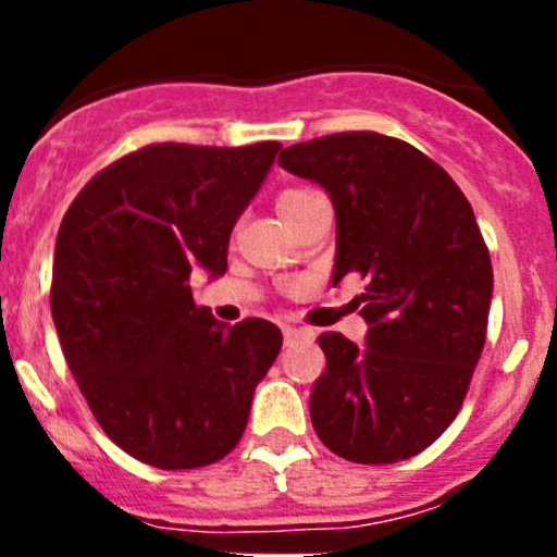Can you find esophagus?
Instances as JSON below:
<instances>
[{
    "label": "esophagus",
    "instance_id": "esophagus-1",
    "mask_svg": "<svg viewBox=\"0 0 557 557\" xmlns=\"http://www.w3.org/2000/svg\"><path fill=\"white\" fill-rule=\"evenodd\" d=\"M285 345H294V342H310L312 334L307 329H296V325H285L283 329Z\"/></svg>",
    "mask_w": 557,
    "mask_h": 557
}]
</instances>
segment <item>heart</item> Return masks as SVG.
Wrapping results in <instances>:
<instances>
[{
	"label": "heart",
	"mask_w": 557,
	"mask_h": 557,
	"mask_svg": "<svg viewBox=\"0 0 557 557\" xmlns=\"http://www.w3.org/2000/svg\"><path fill=\"white\" fill-rule=\"evenodd\" d=\"M318 196V190H310V188H285L283 194L277 196V212L283 221H288V218H294L296 212L301 210V207L307 205V201L314 199Z\"/></svg>",
	"instance_id": "1"
}]
</instances>
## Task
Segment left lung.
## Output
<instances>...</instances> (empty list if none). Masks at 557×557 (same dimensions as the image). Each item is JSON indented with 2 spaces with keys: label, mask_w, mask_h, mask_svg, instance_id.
Listing matches in <instances>:
<instances>
[{
  "label": "left lung",
  "mask_w": 557,
  "mask_h": 557,
  "mask_svg": "<svg viewBox=\"0 0 557 557\" xmlns=\"http://www.w3.org/2000/svg\"><path fill=\"white\" fill-rule=\"evenodd\" d=\"M280 166L329 190L334 285L345 274L367 283L356 296L367 345L318 336L314 434L352 463L412 458L460 412L485 347L493 269L469 199L436 161L377 132L290 145Z\"/></svg>",
  "instance_id": "obj_1"
}]
</instances>
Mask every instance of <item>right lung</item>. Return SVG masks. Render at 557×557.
<instances>
[{
  "label": "right lung",
  "instance_id": "1",
  "mask_svg": "<svg viewBox=\"0 0 557 557\" xmlns=\"http://www.w3.org/2000/svg\"><path fill=\"white\" fill-rule=\"evenodd\" d=\"M280 148L145 145L94 174L61 221L50 312L66 367L104 434L156 469L232 453L283 345L269 320L226 329L190 296V269L226 272Z\"/></svg>",
  "mask_w": 557,
  "mask_h": 557
}]
</instances>
